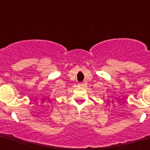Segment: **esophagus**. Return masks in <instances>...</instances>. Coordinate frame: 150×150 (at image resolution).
I'll list each match as a JSON object with an SVG mask.
<instances>
[{"label":"esophagus","instance_id":"esophagus-1","mask_svg":"<svg viewBox=\"0 0 150 150\" xmlns=\"http://www.w3.org/2000/svg\"><path fill=\"white\" fill-rule=\"evenodd\" d=\"M83 86H84V85H83V83H79V84H78V86L79 87H83Z\"/></svg>","mask_w":150,"mask_h":150}]
</instances>
